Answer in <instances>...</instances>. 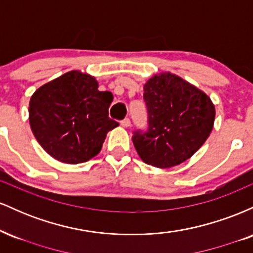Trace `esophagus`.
<instances>
[{"label": "esophagus", "mask_w": 253, "mask_h": 253, "mask_svg": "<svg viewBox=\"0 0 253 253\" xmlns=\"http://www.w3.org/2000/svg\"><path fill=\"white\" fill-rule=\"evenodd\" d=\"M121 126L125 127V128H128V127H130V120L129 119H125V120L121 121Z\"/></svg>", "instance_id": "obj_1"}]
</instances>
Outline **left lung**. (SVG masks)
<instances>
[{"label": "left lung", "instance_id": "obj_1", "mask_svg": "<svg viewBox=\"0 0 253 253\" xmlns=\"http://www.w3.org/2000/svg\"><path fill=\"white\" fill-rule=\"evenodd\" d=\"M149 129L135 132L132 141L144 163L176 167L205 144L215 120V106L205 91L169 71L144 84Z\"/></svg>", "mask_w": 253, "mask_h": 253}]
</instances>
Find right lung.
Listing matches in <instances>:
<instances>
[{
  "instance_id": "1",
  "label": "right lung",
  "mask_w": 253,
  "mask_h": 253,
  "mask_svg": "<svg viewBox=\"0 0 253 253\" xmlns=\"http://www.w3.org/2000/svg\"><path fill=\"white\" fill-rule=\"evenodd\" d=\"M112 102V92L100 91L94 76L69 71L31 96V129L54 159L66 164L84 163L98 155L107 133L119 126L108 117Z\"/></svg>"
}]
</instances>
